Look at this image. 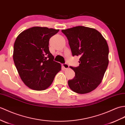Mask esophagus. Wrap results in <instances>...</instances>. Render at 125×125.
Masks as SVG:
<instances>
[{
	"instance_id": "obj_1",
	"label": "esophagus",
	"mask_w": 125,
	"mask_h": 125,
	"mask_svg": "<svg viewBox=\"0 0 125 125\" xmlns=\"http://www.w3.org/2000/svg\"><path fill=\"white\" fill-rule=\"evenodd\" d=\"M62 67H63L64 69H68L69 67V65L68 64H66V63L62 64Z\"/></svg>"
}]
</instances>
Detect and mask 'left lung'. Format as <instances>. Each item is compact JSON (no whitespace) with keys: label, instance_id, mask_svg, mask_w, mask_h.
Returning <instances> with one entry per match:
<instances>
[{"label":"left lung","instance_id":"1","mask_svg":"<svg viewBox=\"0 0 125 125\" xmlns=\"http://www.w3.org/2000/svg\"><path fill=\"white\" fill-rule=\"evenodd\" d=\"M62 32L67 37L72 55L79 56V65L70 66L75 77L68 80L72 91L86 94L102 82L109 64V47L106 40L95 29L77 26Z\"/></svg>","mask_w":125,"mask_h":125}]
</instances>
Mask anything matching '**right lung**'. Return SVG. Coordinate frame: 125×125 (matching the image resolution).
Wrapping results in <instances>:
<instances>
[{"instance_id":"add662e5","label":"right lung","mask_w":125,"mask_h":125,"mask_svg":"<svg viewBox=\"0 0 125 125\" xmlns=\"http://www.w3.org/2000/svg\"><path fill=\"white\" fill-rule=\"evenodd\" d=\"M59 29L34 27L23 31L14 45L13 60L21 80L29 88L49 87L61 69L49 50V40Z\"/></svg>"}]
</instances>
